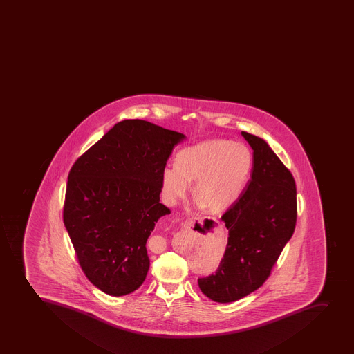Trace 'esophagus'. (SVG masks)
<instances>
[{"instance_id": "esophagus-1", "label": "esophagus", "mask_w": 354, "mask_h": 354, "mask_svg": "<svg viewBox=\"0 0 354 354\" xmlns=\"http://www.w3.org/2000/svg\"><path fill=\"white\" fill-rule=\"evenodd\" d=\"M193 223H194L193 219H192V218H188V219L184 220V221H183L182 226L184 227V228H189V227L193 225Z\"/></svg>"}]
</instances>
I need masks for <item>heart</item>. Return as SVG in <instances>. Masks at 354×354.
I'll use <instances>...</instances> for the list:
<instances>
[{
    "label": "heart",
    "instance_id": "heart-1",
    "mask_svg": "<svg viewBox=\"0 0 354 354\" xmlns=\"http://www.w3.org/2000/svg\"><path fill=\"white\" fill-rule=\"evenodd\" d=\"M252 168V154L242 143L205 140L186 147L176 156V166L163 168L161 186L170 205L187 195L194 182V194L202 207L214 212L232 207L245 187Z\"/></svg>",
    "mask_w": 354,
    "mask_h": 354
}]
</instances>
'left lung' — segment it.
Returning <instances> with one entry per match:
<instances>
[{"mask_svg":"<svg viewBox=\"0 0 354 354\" xmlns=\"http://www.w3.org/2000/svg\"><path fill=\"white\" fill-rule=\"evenodd\" d=\"M242 135L253 150L251 179L221 217L228 243L219 267L198 279L202 293L214 302H234L261 287L297 225L293 176L266 140Z\"/></svg>","mask_w":354,"mask_h":354,"instance_id":"8db88e82","label":"left lung"}]
</instances>
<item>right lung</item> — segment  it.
<instances>
[{"mask_svg":"<svg viewBox=\"0 0 354 354\" xmlns=\"http://www.w3.org/2000/svg\"><path fill=\"white\" fill-rule=\"evenodd\" d=\"M185 135L140 119L122 120L80 156L68 175L64 223L80 266L105 294L122 297L147 277V241L170 214L161 175Z\"/></svg>","mask_w":354,"mask_h":354,"instance_id":"right-lung-1","label":"right lung"}]
</instances>
